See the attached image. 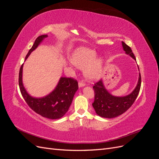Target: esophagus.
I'll use <instances>...</instances> for the list:
<instances>
[{"mask_svg": "<svg viewBox=\"0 0 159 159\" xmlns=\"http://www.w3.org/2000/svg\"><path fill=\"white\" fill-rule=\"evenodd\" d=\"M78 85H79V87L81 88V87H84V86H85V82L83 81H80L79 83H78Z\"/></svg>", "mask_w": 159, "mask_h": 159, "instance_id": "34e87169", "label": "esophagus"}]
</instances>
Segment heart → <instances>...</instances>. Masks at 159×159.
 Masks as SVG:
<instances>
[{"mask_svg": "<svg viewBox=\"0 0 159 159\" xmlns=\"http://www.w3.org/2000/svg\"><path fill=\"white\" fill-rule=\"evenodd\" d=\"M96 54L93 50L85 48L77 50L72 56L71 61L80 69H85V75L90 80H96L102 74L103 61L95 58Z\"/></svg>", "mask_w": 159, "mask_h": 159, "instance_id": "b5f03b06", "label": "heart"}]
</instances>
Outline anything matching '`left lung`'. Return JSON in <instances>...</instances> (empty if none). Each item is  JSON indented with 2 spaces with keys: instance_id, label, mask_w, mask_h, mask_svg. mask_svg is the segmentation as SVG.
I'll return each mask as SVG.
<instances>
[{
  "instance_id": "left-lung-1",
  "label": "left lung",
  "mask_w": 159,
  "mask_h": 159,
  "mask_svg": "<svg viewBox=\"0 0 159 159\" xmlns=\"http://www.w3.org/2000/svg\"><path fill=\"white\" fill-rule=\"evenodd\" d=\"M124 51L127 54L136 60L131 48L122 42ZM141 77L139 74L138 83L132 93L124 97H116L108 92L105 89L103 80H99L93 86L95 93L94 102L92 103L96 113L105 118H114L123 114L128 110L135 101L141 88Z\"/></svg>"
}]
</instances>
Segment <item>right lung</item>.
<instances>
[{"label":"right lung","mask_w":159,"mask_h":159,"mask_svg":"<svg viewBox=\"0 0 159 159\" xmlns=\"http://www.w3.org/2000/svg\"><path fill=\"white\" fill-rule=\"evenodd\" d=\"M47 37L48 35H42L36 38L31 49L27 54L25 60L31 52ZM23 64L19 71L18 84L21 94L28 106L34 111L46 118L57 119L63 117L68 111L74 96L78 89L77 80L74 78L61 77L56 88L50 94L40 98H33L27 93L22 84Z\"/></svg>","instance_id":"obj_1"}]
</instances>
